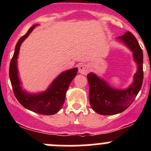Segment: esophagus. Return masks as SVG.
Masks as SVG:
<instances>
[{
    "instance_id": "1",
    "label": "esophagus",
    "mask_w": 151,
    "mask_h": 151,
    "mask_svg": "<svg viewBox=\"0 0 151 151\" xmlns=\"http://www.w3.org/2000/svg\"><path fill=\"white\" fill-rule=\"evenodd\" d=\"M89 71V67L86 64H82L79 66V72L82 74H87Z\"/></svg>"
}]
</instances>
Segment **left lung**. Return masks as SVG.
I'll use <instances>...</instances> for the list:
<instances>
[{"instance_id":"1","label":"left lung","mask_w":151,"mask_h":151,"mask_svg":"<svg viewBox=\"0 0 151 151\" xmlns=\"http://www.w3.org/2000/svg\"><path fill=\"white\" fill-rule=\"evenodd\" d=\"M119 39L133 52L137 70L133 84L126 90L114 89L96 74H88L90 104L92 109L100 115H115L123 112L134 101L142 85L143 53L137 40L129 31L120 36Z\"/></svg>"}]
</instances>
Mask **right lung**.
<instances>
[{
    "instance_id": "obj_1",
    "label": "right lung",
    "mask_w": 151,
    "mask_h": 151,
    "mask_svg": "<svg viewBox=\"0 0 151 151\" xmlns=\"http://www.w3.org/2000/svg\"><path fill=\"white\" fill-rule=\"evenodd\" d=\"M37 24L33 25L23 36L19 39L15 47L14 53L11 60L9 66V78L12 83L14 94L19 103L33 112L42 115H54L57 113L64 103L66 93L70 83L77 75V68L68 70L60 74L52 83L51 86L45 92L31 95L22 90L19 80L17 68V58L19 53V47L26 39L30 32L36 28Z\"/></svg>"
}]
</instances>
